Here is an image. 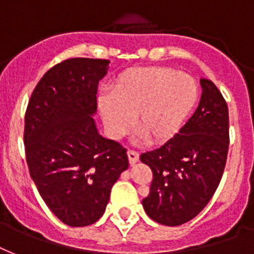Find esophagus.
<instances>
[{
  "label": "esophagus",
  "mask_w": 254,
  "mask_h": 254,
  "mask_svg": "<svg viewBox=\"0 0 254 254\" xmlns=\"http://www.w3.org/2000/svg\"><path fill=\"white\" fill-rule=\"evenodd\" d=\"M127 159H129L130 165H134L138 161V153L134 150H127Z\"/></svg>",
  "instance_id": "34e87169"
}]
</instances>
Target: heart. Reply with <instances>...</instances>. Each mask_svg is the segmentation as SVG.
<instances>
[{"label":"heart","mask_w":254,"mask_h":254,"mask_svg":"<svg viewBox=\"0 0 254 254\" xmlns=\"http://www.w3.org/2000/svg\"><path fill=\"white\" fill-rule=\"evenodd\" d=\"M199 97L191 75L163 67H143L125 73L99 108L108 133L120 138L130 127L150 143H163L183 127Z\"/></svg>","instance_id":"1"}]
</instances>
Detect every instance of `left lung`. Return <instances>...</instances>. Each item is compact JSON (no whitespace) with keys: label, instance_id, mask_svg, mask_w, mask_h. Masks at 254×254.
<instances>
[{"label":"left lung","instance_id":"1","mask_svg":"<svg viewBox=\"0 0 254 254\" xmlns=\"http://www.w3.org/2000/svg\"><path fill=\"white\" fill-rule=\"evenodd\" d=\"M199 107L179 133L139 159L153 171L142 200L147 216L175 227L196 216L216 191L229 146L228 107L217 87L200 79Z\"/></svg>","mask_w":254,"mask_h":254}]
</instances>
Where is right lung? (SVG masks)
<instances>
[{
    "label": "right lung",
    "mask_w": 254,
    "mask_h": 254,
    "mask_svg": "<svg viewBox=\"0 0 254 254\" xmlns=\"http://www.w3.org/2000/svg\"><path fill=\"white\" fill-rule=\"evenodd\" d=\"M109 61L71 58L54 65L31 93L25 116L26 162L51 212L69 227L103 216L111 190L129 166L127 149L101 137L93 115Z\"/></svg>",
    "instance_id": "add662e5"
}]
</instances>
